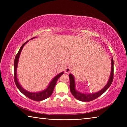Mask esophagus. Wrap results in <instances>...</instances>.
I'll return each mask as SVG.
<instances>
[{"label": "esophagus", "instance_id": "1", "mask_svg": "<svg viewBox=\"0 0 127 127\" xmlns=\"http://www.w3.org/2000/svg\"><path fill=\"white\" fill-rule=\"evenodd\" d=\"M71 68L70 67H66L65 68V70H64V72L65 73H69L70 71H71Z\"/></svg>", "mask_w": 127, "mask_h": 127}]
</instances>
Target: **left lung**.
Returning a JSON list of instances; mask_svg holds the SVG:
<instances>
[{"label":"left lung","mask_w":127,"mask_h":127,"mask_svg":"<svg viewBox=\"0 0 127 127\" xmlns=\"http://www.w3.org/2000/svg\"><path fill=\"white\" fill-rule=\"evenodd\" d=\"M111 72L110 76L109 77V81L107 82V84L105 85V86L102 89L100 90L96 93H92V94H83L77 91L76 89V82H75L74 77L72 74H69V77L70 80V90L73 96L76 98L81 101L88 102L94 100L96 98L102 95L104 92L108 89V88L110 86L113 80V76H114V61L113 59L112 58L111 60Z\"/></svg>","instance_id":"1"}]
</instances>
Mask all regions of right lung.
Listing matches in <instances>:
<instances>
[{
  "label": "right lung",
  "instance_id": "obj_1",
  "mask_svg": "<svg viewBox=\"0 0 127 127\" xmlns=\"http://www.w3.org/2000/svg\"><path fill=\"white\" fill-rule=\"evenodd\" d=\"M36 37H34L33 38H31L30 40H32L33 39V38H35ZM28 41H27L25 42L24 44L22 45V46L21 47V48L18 52V53L17 54L16 57H15V59L14 62V80L17 88H18V90H20V91L22 92L23 95H25L26 96H27L28 98H30V99L33 100L34 101H42L46 99V98L50 97V96L51 95V94H53V92L54 91V89L55 86L56 85V83H57L58 79H59V77H61L62 74H63L64 72H62L61 73H60L57 74L55 77H54L52 80H51V81L50 82V83L49 84L48 87H47L45 90H43L42 91H40L37 92H31L27 91L25 89H23V88L21 86L18 81V78H17V65H18V63L19 58H20L21 53V51H22L23 46L25 45V44H26Z\"/></svg>",
  "mask_w": 127,
  "mask_h": 127
}]
</instances>
